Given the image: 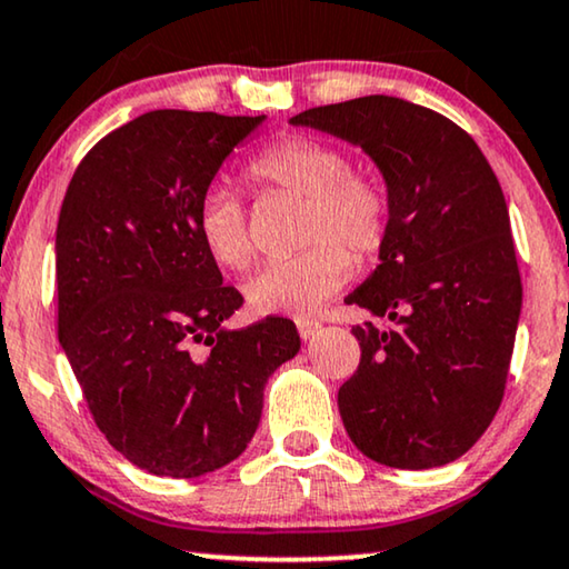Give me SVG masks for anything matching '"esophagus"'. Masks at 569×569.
<instances>
[{
	"label": "esophagus",
	"instance_id": "34e87169",
	"mask_svg": "<svg viewBox=\"0 0 569 569\" xmlns=\"http://www.w3.org/2000/svg\"><path fill=\"white\" fill-rule=\"evenodd\" d=\"M320 331V323L318 320H312V318H298V333H300V339H312V336H316Z\"/></svg>",
	"mask_w": 569,
	"mask_h": 569
}]
</instances>
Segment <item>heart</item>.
Here are the masks:
<instances>
[{"instance_id":"heart-1","label":"heart","mask_w":569,"mask_h":569,"mask_svg":"<svg viewBox=\"0 0 569 569\" xmlns=\"http://www.w3.org/2000/svg\"><path fill=\"white\" fill-rule=\"evenodd\" d=\"M251 182L302 200V253L259 269L243 284L259 316L320 308L351 277L353 261L380 257L390 233V192L372 171L351 169L343 148L308 136H284L249 161ZM197 236L220 267L243 269L253 259L246 208L233 189L210 184L194 210Z\"/></svg>"}]
</instances>
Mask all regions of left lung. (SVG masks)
<instances>
[{
    "instance_id": "obj_1",
    "label": "left lung",
    "mask_w": 569,
    "mask_h": 569,
    "mask_svg": "<svg viewBox=\"0 0 569 569\" xmlns=\"http://www.w3.org/2000/svg\"><path fill=\"white\" fill-rule=\"evenodd\" d=\"M290 122L365 148L390 192L380 264L346 305L392 326L351 328L361 359L339 390L346 433L385 467L455 462L498 413L521 316L496 171L457 122L398 97L312 107Z\"/></svg>"
}]
</instances>
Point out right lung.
<instances>
[{
  "label": "right lung",
  "instance_id": "right-lung-1",
  "mask_svg": "<svg viewBox=\"0 0 569 569\" xmlns=\"http://www.w3.org/2000/svg\"><path fill=\"white\" fill-rule=\"evenodd\" d=\"M259 118L153 110L107 133L73 171L56 228L59 341L87 408L128 462L200 477L257 433L264 385L300 351L290 318L223 328V284L194 210Z\"/></svg>",
  "mask_w": 569,
  "mask_h": 569
}]
</instances>
